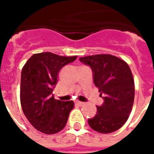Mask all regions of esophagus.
Returning a JSON list of instances; mask_svg holds the SVG:
<instances>
[{
    "label": "esophagus",
    "instance_id": "esophagus-1",
    "mask_svg": "<svg viewBox=\"0 0 154 154\" xmlns=\"http://www.w3.org/2000/svg\"><path fill=\"white\" fill-rule=\"evenodd\" d=\"M76 103H77V105H79V106H83V105H85V102H82V101H79V100H77V101H76Z\"/></svg>",
    "mask_w": 154,
    "mask_h": 154
}]
</instances>
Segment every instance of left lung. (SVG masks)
<instances>
[{
  "label": "left lung",
  "instance_id": "1",
  "mask_svg": "<svg viewBox=\"0 0 154 154\" xmlns=\"http://www.w3.org/2000/svg\"><path fill=\"white\" fill-rule=\"evenodd\" d=\"M91 68L95 86L103 95L104 102L88 119L91 129L110 134L121 128L132 110L134 82L129 65L110 54H97L79 58Z\"/></svg>",
  "mask_w": 154,
  "mask_h": 154
}]
</instances>
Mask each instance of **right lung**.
I'll list each match as a JSON object with an SVG mask.
<instances>
[{
    "instance_id": "right-lung-1",
    "label": "right lung",
    "mask_w": 154,
    "mask_h": 154,
    "mask_svg": "<svg viewBox=\"0 0 154 154\" xmlns=\"http://www.w3.org/2000/svg\"><path fill=\"white\" fill-rule=\"evenodd\" d=\"M77 57H63L49 52L35 54L22 68V110L29 123L40 132L56 134L67 124L74 102L55 100L52 92L61 68L72 63Z\"/></svg>"
}]
</instances>
